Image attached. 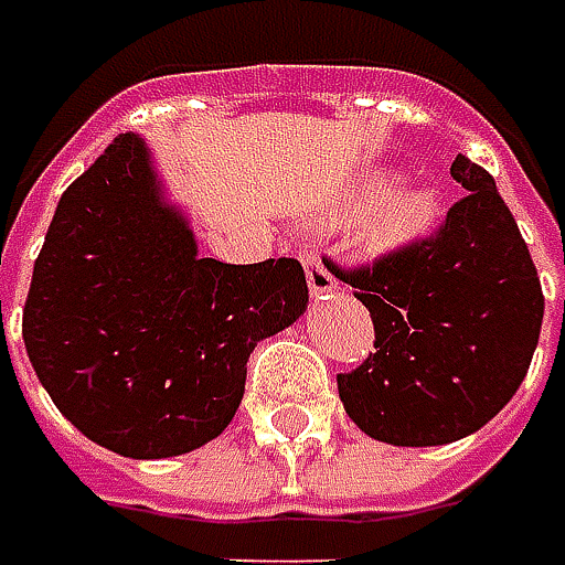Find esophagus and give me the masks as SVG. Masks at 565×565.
<instances>
[{
  "label": "esophagus",
  "mask_w": 565,
  "mask_h": 565,
  "mask_svg": "<svg viewBox=\"0 0 565 565\" xmlns=\"http://www.w3.org/2000/svg\"><path fill=\"white\" fill-rule=\"evenodd\" d=\"M301 264H305V276H308L311 298H327L333 289H337V279H333V273L324 267L321 254H315V250H301Z\"/></svg>",
  "instance_id": "34e87169"
}]
</instances>
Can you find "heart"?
<instances>
[{"label":"heart","instance_id":"1","mask_svg":"<svg viewBox=\"0 0 565 565\" xmlns=\"http://www.w3.org/2000/svg\"><path fill=\"white\" fill-rule=\"evenodd\" d=\"M355 206H365L362 215V247L369 254H397L409 244L423 241L438 222L441 200L438 190L416 181H387V174L372 171L359 178L350 190Z\"/></svg>","mask_w":565,"mask_h":565}]
</instances>
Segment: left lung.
<instances>
[{"mask_svg":"<svg viewBox=\"0 0 565 565\" xmlns=\"http://www.w3.org/2000/svg\"><path fill=\"white\" fill-rule=\"evenodd\" d=\"M445 225L407 250L340 269L375 324V353L337 375L365 436L426 448L487 426L527 375L544 321L541 279L490 171L458 156Z\"/></svg>","mask_w":565,"mask_h":565,"instance_id":"left-lung-1","label":"left lung"}]
</instances>
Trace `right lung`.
I'll return each instance as SVG.
<instances>
[{
  "label": "right lung",
  "mask_w": 565,
  "mask_h": 565,
  "mask_svg": "<svg viewBox=\"0 0 565 565\" xmlns=\"http://www.w3.org/2000/svg\"><path fill=\"white\" fill-rule=\"evenodd\" d=\"M305 308L292 257H200L146 139L124 132L60 196L21 333L50 401L82 436L152 461L222 436L254 347Z\"/></svg>",
  "instance_id": "right-lung-1"
}]
</instances>
